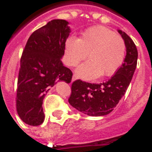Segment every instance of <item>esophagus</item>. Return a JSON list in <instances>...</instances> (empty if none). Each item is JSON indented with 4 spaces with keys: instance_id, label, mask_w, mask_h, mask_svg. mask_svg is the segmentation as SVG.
Masks as SVG:
<instances>
[{
    "instance_id": "obj_1",
    "label": "esophagus",
    "mask_w": 152,
    "mask_h": 152,
    "mask_svg": "<svg viewBox=\"0 0 152 152\" xmlns=\"http://www.w3.org/2000/svg\"><path fill=\"white\" fill-rule=\"evenodd\" d=\"M76 80V75H73L72 78V81H75Z\"/></svg>"
}]
</instances>
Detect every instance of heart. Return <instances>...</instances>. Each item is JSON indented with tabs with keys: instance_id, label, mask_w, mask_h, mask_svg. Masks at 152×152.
I'll use <instances>...</instances> for the list:
<instances>
[{
	"instance_id": "obj_1",
	"label": "heart",
	"mask_w": 152,
	"mask_h": 152,
	"mask_svg": "<svg viewBox=\"0 0 152 152\" xmlns=\"http://www.w3.org/2000/svg\"><path fill=\"white\" fill-rule=\"evenodd\" d=\"M89 61L76 69L84 80H94L102 75L108 77L117 72L125 56V44L114 31L102 26L92 27L82 32L80 37H70L65 43V63L77 65L87 57Z\"/></svg>"
}]
</instances>
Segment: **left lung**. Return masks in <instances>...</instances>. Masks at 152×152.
I'll list each match as a JSON object with an SVG mask.
<instances>
[{
    "mask_svg": "<svg viewBox=\"0 0 152 152\" xmlns=\"http://www.w3.org/2000/svg\"><path fill=\"white\" fill-rule=\"evenodd\" d=\"M125 44L124 63L107 81L91 84L77 80L72 85L68 102L79 112L90 116H102L112 112L124 95L137 66V50L125 32L118 30Z\"/></svg>",
    "mask_w": 152,
    "mask_h": 152,
    "instance_id": "left-lung-1",
    "label": "left lung"
}]
</instances>
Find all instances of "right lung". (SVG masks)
Wrapping results in <instances>:
<instances>
[{"label":"right lung","mask_w":152,"mask_h":152,"mask_svg":"<svg viewBox=\"0 0 152 152\" xmlns=\"http://www.w3.org/2000/svg\"><path fill=\"white\" fill-rule=\"evenodd\" d=\"M69 23L53 19L30 36L20 60L16 107L24 123L37 126L44 122L43 100L58 81L70 83L72 72L63 66Z\"/></svg>","instance_id":"1"}]
</instances>
